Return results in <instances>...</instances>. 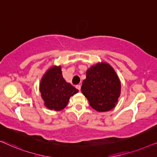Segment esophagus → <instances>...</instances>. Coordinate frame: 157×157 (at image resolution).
Masks as SVG:
<instances>
[{"label":"esophagus","instance_id":"obj_1","mask_svg":"<svg viewBox=\"0 0 157 157\" xmlns=\"http://www.w3.org/2000/svg\"><path fill=\"white\" fill-rule=\"evenodd\" d=\"M76 89H78V91H81V85H77V86H76Z\"/></svg>","mask_w":157,"mask_h":157}]
</instances>
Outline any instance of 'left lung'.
I'll list each match as a JSON object with an SVG mask.
<instances>
[{
  "label": "left lung",
  "instance_id": "1",
  "mask_svg": "<svg viewBox=\"0 0 157 157\" xmlns=\"http://www.w3.org/2000/svg\"><path fill=\"white\" fill-rule=\"evenodd\" d=\"M121 88V81L112 66L106 62H99L87 69L81 92L92 108L104 112L114 108Z\"/></svg>",
  "mask_w": 157,
  "mask_h": 157
}]
</instances>
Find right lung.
<instances>
[{
    "mask_svg": "<svg viewBox=\"0 0 157 157\" xmlns=\"http://www.w3.org/2000/svg\"><path fill=\"white\" fill-rule=\"evenodd\" d=\"M39 90L45 106L54 111L63 109L71 96L78 92L64 80L61 66H53L46 71L40 80Z\"/></svg>",
    "mask_w": 157,
    "mask_h": 157,
    "instance_id": "add662e5",
    "label": "right lung"
}]
</instances>
